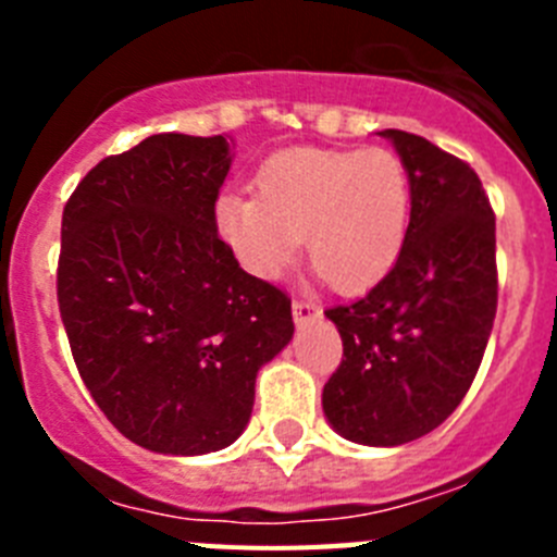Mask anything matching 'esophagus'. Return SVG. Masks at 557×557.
Returning <instances> with one entry per match:
<instances>
[{
	"label": "esophagus",
	"mask_w": 557,
	"mask_h": 557,
	"mask_svg": "<svg viewBox=\"0 0 557 557\" xmlns=\"http://www.w3.org/2000/svg\"><path fill=\"white\" fill-rule=\"evenodd\" d=\"M318 314H321V307L309 301V298H295V301H293L295 323H309L312 318H318Z\"/></svg>",
	"instance_id": "34e87169"
}]
</instances>
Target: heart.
Returning <instances> with one entry per match:
<instances>
[{
	"mask_svg": "<svg viewBox=\"0 0 557 557\" xmlns=\"http://www.w3.org/2000/svg\"><path fill=\"white\" fill-rule=\"evenodd\" d=\"M256 198L228 191L214 206L218 234L236 262L278 278L307 234L309 262L334 289L357 293L396 264L410 228L412 184L387 147H295L256 172Z\"/></svg>",
	"mask_w": 557,
	"mask_h": 557,
	"instance_id": "1",
	"label": "heart"
}]
</instances>
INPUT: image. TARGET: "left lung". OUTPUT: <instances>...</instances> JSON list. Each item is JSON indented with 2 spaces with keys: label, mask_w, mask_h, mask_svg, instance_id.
Instances as JSON below:
<instances>
[{
  "label": "left lung",
  "mask_w": 557,
  "mask_h": 557,
  "mask_svg": "<svg viewBox=\"0 0 557 557\" xmlns=\"http://www.w3.org/2000/svg\"><path fill=\"white\" fill-rule=\"evenodd\" d=\"M407 164L410 228L391 273L329 307L343 362L323 387L354 444L398 446L441 426L469 393L496 318V220L466 161L424 136L382 131Z\"/></svg>",
  "instance_id": "8db88e82"
}]
</instances>
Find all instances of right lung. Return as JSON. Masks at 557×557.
Returning <instances> with one entry per match:
<instances>
[{"instance_id":"obj_1","label":"right lung","mask_w":557,"mask_h":557,"mask_svg":"<svg viewBox=\"0 0 557 557\" xmlns=\"http://www.w3.org/2000/svg\"><path fill=\"white\" fill-rule=\"evenodd\" d=\"M223 136L159 133L86 172L63 206L58 307L88 393L127 441L206 455L243 435L293 304L214 225Z\"/></svg>"}]
</instances>
